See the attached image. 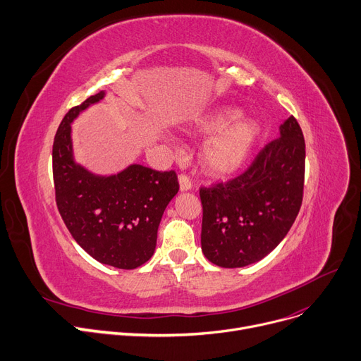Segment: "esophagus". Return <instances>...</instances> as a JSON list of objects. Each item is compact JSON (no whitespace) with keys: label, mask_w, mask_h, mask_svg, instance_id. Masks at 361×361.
Segmentation results:
<instances>
[{"label":"esophagus","mask_w":361,"mask_h":361,"mask_svg":"<svg viewBox=\"0 0 361 361\" xmlns=\"http://www.w3.org/2000/svg\"><path fill=\"white\" fill-rule=\"evenodd\" d=\"M178 181H180V190L181 191H187V190L191 188V185H193V184H191L190 177L187 174H184V173L178 176Z\"/></svg>","instance_id":"esophagus-1"}]
</instances>
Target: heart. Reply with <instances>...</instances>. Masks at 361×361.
<instances>
[{
  "label": "heart",
  "mask_w": 361,
  "mask_h": 361,
  "mask_svg": "<svg viewBox=\"0 0 361 361\" xmlns=\"http://www.w3.org/2000/svg\"><path fill=\"white\" fill-rule=\"evenodd\" d=\"M239 116V110L222 107L200 116L193 125L196 133L212 135L202 152V161L212 173L238 171L255 147L259 136L258 125L251 118Z\"/></svg>",
  "instance_id": "1"
}]
</instances>
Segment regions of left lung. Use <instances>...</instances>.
<instances>
[{
  "mask_svg": "<svg viewBox=\"0 0 361 361\" xmlns=\"http://www.w3.org/2000/svg\"><path fill=\"white\" fill-rule=\"evenodd\" d=\"M303 184L305 139L290 116L280 126V136L243 174L200 187L204 257L219 267L236 269L270 254L296 219Z\"/></svg>",
  "mask_w": 361,
  "mask_h": 361,
  "instance_id": "1",
  "label": "left lung"
}]
</instances>
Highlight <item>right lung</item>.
Instances as JSON below:
<instances>
[{
	"label": "right lung",
	"instance_id": "right-lung-1",
	"mask_svg": "<svg viewBox=\"0 0 361 361\" xmlns=\"http://www.w3.org/2000/svg\"><path fill=\"white\" fill-rule=\"evenodd\" d=\"M104 91L72 107L56 130L52 149L55 199L78 245L107 266L132 270L154 254L166 204L180 188L176 171L133 164L110 177L94 176L72 157L71 123L100 102Z\"/></svg>",
	"mask_w": 361,
	"mask_h": 361
}]
</instances>
